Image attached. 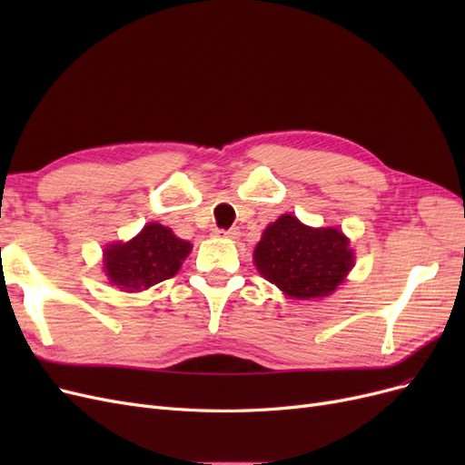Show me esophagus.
<instances>
[{
	"label": "esophagus",
	"mask_w": 465,
	"mask_h": 465,
	"mask_svg": "<svg viewBox=\"0 0 465 465\" xmlns=\"http://www.w3.org/2000/svg\"><path fill=\"white\" fill-rule=\"evenodd\" d=\"M217 234L223 236V238H231V241H236V238L241 236V231H238V229H229V231H217Z\"/></svg>",
	"instance_id": "34e87169"
}]
</instances>
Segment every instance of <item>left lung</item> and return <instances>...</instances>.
I'll list each match as a JSON object with an SVG mask.
<instances>
[{"mask_svg": "<svg viewBox=\"0 0 465 465\" xmlns=\"http://www.w3.org/2000/svg\"><path fill=\"white\" fill-rule=\"evenodd\" d=\"M254 263L287 297L311 301L328 297L343 283L355 254L340 229H312L285 213L263 231Z\"/></svg>", "mask_w": 465, "mask_h": 465, "instance_id": "left-lung-1", "label": "left lung"}]
</instances>
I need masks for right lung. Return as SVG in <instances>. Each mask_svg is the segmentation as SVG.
Returning a JSON list of instances; mask_svg holds the SVG:
<instances>
[{"label":"right lung","mask_w":465,"mask_h":465,"mask_svg":"<svg viewBox=\"0 0 465 465\" xmlns=\"http://www.w3.org/2000/svg\"><path fill=\"white\" fill-rule=\"evenodd\" d=\"M192 244L159 223H147L130 242L104 248V273L112 285L137 292L171 279L190 254Z\"/></svg>","instance_id":"right-lung-1"}]
</instances>
